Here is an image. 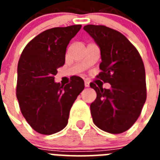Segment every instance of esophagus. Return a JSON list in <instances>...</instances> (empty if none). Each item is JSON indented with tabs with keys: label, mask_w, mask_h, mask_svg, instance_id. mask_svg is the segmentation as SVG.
Returning <instances> with one entry per match:
<instances>
[{
	"label": "esophagus",
	"mask_w": 160,
	"mask_h": 160,
	"mask_svg": "<svg viewBox=\"0 0 160 160\" xmlns=\"http://www.w3.org/2000/svg\"><path fill=\"white\" fill-rule=\"evenodd\" d=\"M85 87H90V83L88 81H85Z\"/></svg>",
	"instance_id": "obj_1"
}]
</instances>
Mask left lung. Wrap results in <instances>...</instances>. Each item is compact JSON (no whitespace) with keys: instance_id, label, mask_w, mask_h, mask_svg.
Wrapping results in <instances>:
<instances>
[{"instance_id":"obj_1","label":"left lung","mask_w":160,"mask_h":160,"mask_svg":"<svg viewBox=\"0 0 160 160\" xmlns=\"http://www.w3.org/2000/svg\"><path fill=\"white\" fill-rule=\"evenodd\" d=\"M84 30L100 49L101 72L97 75L110 89L90 83L97 97L90 105L94 124L110 134L126 131L135 123L146 100L145 70L139 51L119 31L87 25Z\"/></svg>"}]
</instances>
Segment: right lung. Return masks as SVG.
I'll list each match as a JSON object with an SVG mask.
<instances>
[{"mask_svg":"<svg viewBox=\"0 0 160 160\" xmlns=\"http://www.w3.org/2000/svg\"><path fill=\"white\" fill-rule=\"evenodd\" d=\"M81 25L49 29L29 42L17 66L16 97L24 118L41 134H52L68 124L70 110L85 88L72 76L65 85L55 82L57 69L65 64L66 47Z\"/></svg>","mask_w":160,"mask_h":160,"instance_id":"right-lung-1","label":"right lung"}]
</instances>
